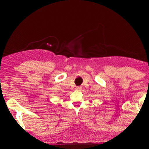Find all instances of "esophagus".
Masks as SVG:
<instances>
[{
    "label": "esophagus",
    "instance_id": "esophagus-1",
    "mask_svg": "<svg viewBox=\"0 0 149 149\" xmlns=\"http://www.w3.org/2000/svg\"><path fill=\"white\" fill-rule=\"evenodd\" d=\"M81 87H76V90H78V91H79V90H81Z\"/></svg>",
    "mask_w": 149,
    "mask_h": 149
}]
</instances>
